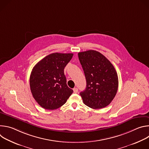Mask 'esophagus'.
Here are the masks:
<instances>
[{"mask_svg": "<svg viewBox=\"0 0 149 149\" xmlns=\"http://www.w3.org/2000/svg\"><path fill=\"white\" fill-rule=\"evenodd\" d=\"M73 91H74V93H77L78 92V89L77 88H74L73 89Z\"/></svg>", "mask_w": 149, "mask_h": 149, "instance_id": "obj_1", "label": "esophagus"}]
</instances>
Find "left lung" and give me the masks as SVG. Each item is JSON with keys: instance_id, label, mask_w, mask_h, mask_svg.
<instances>
[{"instance_id": "8db88e82", "label": "left lung", "mask_w": 149, "mask_h": 149, "mask_svg": "<svg viewBox=\"0 0 149 149\" xmlns=\"http://www.w3.org/2000/svg\"><path fill=\"white\" fill-rule=\"evenodd\" d=\"M87 81L86 90L80 93L84 103L93 109L109 105L118 86L117 72L110 61L100 52L88 50L78 53Z\"/></svg>"}]
</instances>
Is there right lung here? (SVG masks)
Instances as JSON below:
<instances>
[{
  "instance_id": "add662e5",
  "label": "right lung",
  "mask_w": 149,
  "mask_h": 149,
  "mask_svg": "<svg viewBox=\"0 0 149 149\" xmlns=\"http://www.w3.org/2000/svg\"><path fill=\"white\" fill-rule=\"evenodd\" d=\"M72 56L73 54L53 53L41 59L33 68L29 79L31 91L42 108L57 109L72 94L63 72Z\"/></svg>"
}]
</instances>
